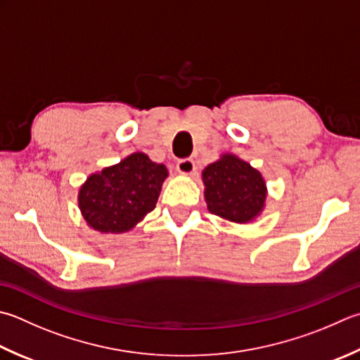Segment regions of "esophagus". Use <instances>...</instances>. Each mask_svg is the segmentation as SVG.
Wrapping results in <instances>:
<instances>
[{
	"label": "esophagus",
	"instance_id": "obj_1",
	"mask_svg": "<svg viewBox=\"0 0 360 360\" xmlns=\"http://www.w3.org/2000/svg\"><path fill=\"white\" fill-rule=\"evenodd\" d=\"M176 170L181 174H192L195 172V162L193 159H181L178 164H176Z\"/></svg>",
	"mask_w": 360,
	"mask_h": 360
}]
</instances>
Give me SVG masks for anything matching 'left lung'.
Here are the masks:
<instances>
[{
	"instance_id": "1",
	"label": "left lung",
	"mask_w": 360,
	"mask_h": 360,
	"mask_svg": "<svg viewBox=\"0 0 360 360\" xmlns=\"http://www.w3.org/2000/svg\"><path fill=\"white\" fill-rule=\"evenodd\" d=\"M201 176L210 214L240 224L262 214L269 192L262 174L248 162L224 153L204 168Z\"/></svg>"
}]
</instances>
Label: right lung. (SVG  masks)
I'll list each match as a JSON object with an SVG mask.
<instances>
[{
    "label": "right lung",
    "mask_w": 360,
    "mask_h": 360,
    "mask_svg": "<svg viewBox=\"0 0 360 360\" xmlns=\"http://www.w3.org/2000/svg\"><path fill=\"white\" fill-rule=\"evenodd\" d=\"M168 170L145 153L91 173L77 193V206L91 229L122 234L136 228L156 207Z\"/></svg>",
    "instance_id": "add662e5"
}]
</instances>
